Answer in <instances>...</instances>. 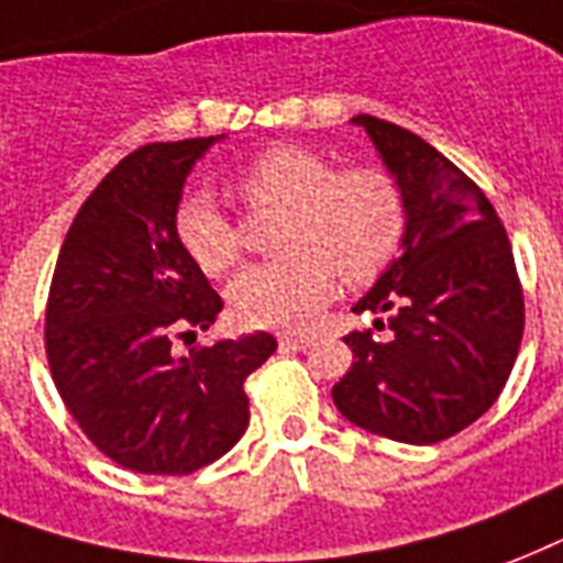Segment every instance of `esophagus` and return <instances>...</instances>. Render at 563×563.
<instances>
[{"mask_svg": "<svg viewBox=\"0 0 563 563\" xmlns=\"http://www.w3.org/2000/svg\"><path fill=\"white\" fill-rule=\"evenodd\" d=\"M311 343V334H302V331H282V334H278V346H282V350H308Z\"/></svg>", "mask_w": 563, "mask_h": 563, "instance_id": "esophagus-1", "label": "esophagus"}]
</instances>
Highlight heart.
<instances>
[{"label":"heart","instance_id":"heart-1","mask_svg":"<svg viewBox=\"0 0 563 563\" xmlns=\"http://www.w3.org/2000/svg\"><path fill=\"white\" fill-rule=\"evenodd\" d=\"M252 211H278L273 243L282 255L252 264L229 287L234 317L246 325H302L329 302L338 273L364 285L394 261L405 234V202L376 167L334 169L320 152L273 146L234 176ZM173 229L181 250L208 276L241 261L238 222L208 190L178 199Z\"/></svg>","mask_w":563,"mask_h":563}]
</instances>
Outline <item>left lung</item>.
I'll use <instances>...</instances> for the list:
<instances>
[{
	"label": "left lung",
	"instance_id": "8db88e82",
	"mask_svg": "<svg viewBox=\"0 0 563 563\" xmlns=\"http://www.w3.org/2000/svg\"><path fill=\"white\" fill-rule=\"evenodd\" d=\"M405 202V252L352 311L385 313L350 331L338 411L399 443H438L499 399L520 352L526 305L511 243L482 187L434 146L358 114ZM385 330V335H378Z\"/></svg>",
	"mask_w": 563,
	"mask_h": 563
}]
</instances>
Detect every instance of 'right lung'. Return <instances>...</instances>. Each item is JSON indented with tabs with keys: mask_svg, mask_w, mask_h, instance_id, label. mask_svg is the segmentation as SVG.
Listing matches in <instances>:
<instances>
[{
	"mask_svg": "<svg viewBox=\"0 0 563 563\" xmlns=\"http://www.w3.org/2000/svg\"><path fill=\"white\" fill-rule=\"evenodd\" d=\"M217 137L146 143L87 196L46 299V361L102 455L134 473L187 476L250 426L246 376L276 352L267 331L178 355L222 311L173 229L194 161Z\"/></svg>",
	"mask_w": 563,
	"mask_h": 563,
	"instance_id": "obj_1",
	"label": "right lung"
}]
</instances>
